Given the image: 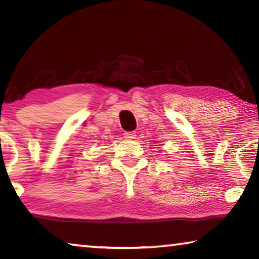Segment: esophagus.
Listing matches in <instances>:
<instances>
[{"instance_id":"obj_1","label":"esophagus","mask_w":259,"mask_h":259,"mask_svg":"<svg viewBox=\"0 0 259 259\" xmlns=\"http://www.w3.org/2000/svg\"><path fill=\"white\" fill-rule=\"evenodd\" d=\"M123 136L125 139H134L136 138V133L135 131H130V133H124Z\"/></svg>"}]
</instances>
